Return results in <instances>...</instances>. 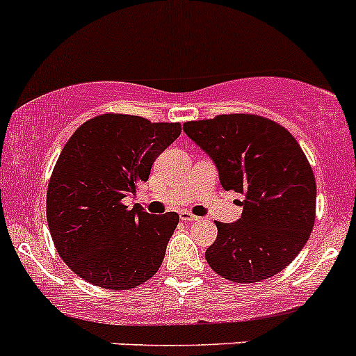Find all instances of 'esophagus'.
<instances>
[{
	"mask_svg": "<svg viewBox=\"0 0 356 356\" xmlns=\"http://www.w3.org/2000/svg\"><path fill=\"white\" fill-rule=\"evenodd\" d=\"M179 217H181L182 222H196V220H200V217H196V215L189 213V211H181V215H179Z\"/></svg>",
	"mask_w": 356,
	"mask_h": 356,
	"instance_id": "1",
	"label": "esophagus"
}]
</instances>
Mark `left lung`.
I'll use <instances>...</instances> for the list:
<instances>
[{"mask_svg":"<svg viewBox=\"0 0 356 356\" xmlns=\"http://www.w3.org/2000/svg\"><path fill=\"white\" fill-rule=\"evenodd\" d=\"M184 132L213 160L225 191L245 195L234 224L217 222L208 265L234 282H260L286 268L308 241L317 186L296 139L258 115L186 122Z\"/></svg>","mask_w":356,"mask_h":356,"instance_id":"8db88e82","label":"left lung"}]
</instances>
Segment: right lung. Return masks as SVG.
<instances>
[{"label":"right lung","instance_id":"add662e5","mask_svg":"<svg viewBox=\"0 0 356 356\" xmlns=\"http://www.w3.org/2000/svg\"><path fill=\"white\" fill-rule=\"evenodd\" d=\"M179 136L181 124L105 113L68 139L49 179L46 217L56 251L79 277L120 291L156 274L179 215L129 208L125 198Z\"/></svg>","mask_w":356,"mask_h":356}]
</instances>
